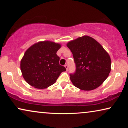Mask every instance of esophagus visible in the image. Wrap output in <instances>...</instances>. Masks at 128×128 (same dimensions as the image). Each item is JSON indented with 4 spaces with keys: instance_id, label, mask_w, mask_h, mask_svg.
<instances>
[{
    "instance_id": "obj_1",
    "label": "esophagus",
    "mask_w": 128,
    "mask_h": 128,
    "mask_svg": "<svg viewBox=\"0 0 128 128\" xmlns=\"http://www.w3.org/2000/svg\"><path fill=\"white\" fill-rule=\"evenodd\" d=\"M64 66L66 67V70H68V65H67V64L65 65Z\"/></svg>"
}]
</instances>
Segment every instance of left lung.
I'll list each match as a JSON object with an SVG mask.
<instances>
[{
	"mask_svg": "<svg viewBox=\"0 0 128 128\" xmlns=\"http://www.w3.org/2000/svg\"><path fill=\"white\" fill-rule=\"evenodd\" d=\"M73 54L76 71L70 79L82 90H94L100 86L111 71V60L107 51L94 38L85 36L66 44Z\"/></svg>",
	"mask_w": 128,
	"mask_h": 128,
	"instance_id": "left-lung-1",
	"label": "left lung"
}]
</instances>
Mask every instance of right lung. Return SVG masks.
I'll return each mask as SVG.
<instances>
[{
    "mask_svg": "<svg viewBox=\"0 0 128 128\" xmlns=\"http://www.w3.org/2000/svg\"><path fill=\"white\" fill-rule=\"evenodd\" d=\"M61 45L51 41L39 42L32 45L21 60L22 76L30 85L45 88L54 84L60 73L66 70L59 64L56 52Z\"/></svg>",
    "mask_w": 128,
    "mask_h": 128,
    "instance_id": "obj_1",
    "label": "right lung"
}]
</instances>
